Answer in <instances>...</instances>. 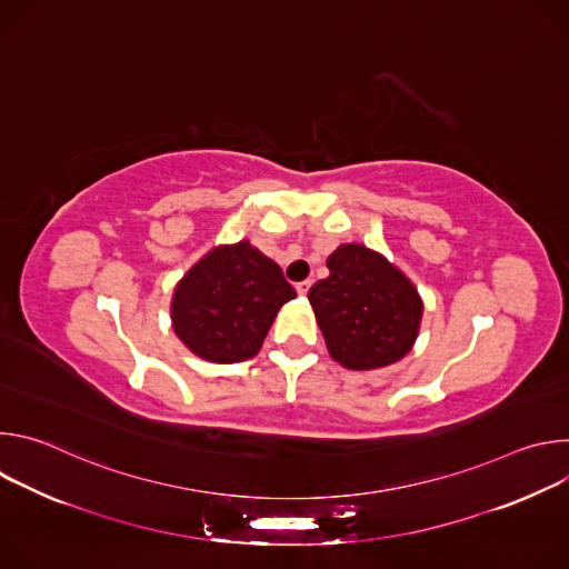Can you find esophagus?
<instances>
[{"label":"esophagus","instance_id":"esophagus-1","mask_svg":"<svg viewBox=\"0 0 569 569\" xmlns=\"http://www.w3.org/2000/svg\"><path fill=\"white\" fill-rule=\"evenodd\" d=\"M310 286H312V281H310V279L299 281V283H297V292H299V297H306V295H308V290H310Z\"/></svg>","mask_w":569,"mask_h":569}]
</instances>
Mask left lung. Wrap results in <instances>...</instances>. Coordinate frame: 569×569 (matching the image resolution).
<instances>
[{
	"label": "left lung",
	"instance_id": "8db88e82",
	"mask_svg": "<svg viewBox=\"0 0 569 569\" xmlns=\"http://www.w3.org/2000/svg\"><path fill=\"white\" fill-rule=\"evenodd\" d=\"M331 274L308 290L329 353L347 369L387 367L417 340L423 303L417 288L358 242L327 261Z\"/></svg>",
	"mask_w": 569,
	"mask_h": 569
}]
</instances>
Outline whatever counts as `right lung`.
Here are the masks:
<instances>
[{
    "label": "right lung",
    "instance_id": "right-lung-1",
    "mask_svg": "<svg viewBox=\"0 0 569 569\" xmlns=\"http://www.w3.org/2000/svg\"><path fill=\"white\" fill-rule=\"evenodd\" d=\"M292 297L281 268L242 240L209 252L178 283L173 329L204 360L242 362L259 353L277 310Z\"/></svg>",
    "mask_w": 569,
    "mask_h": 569
}]
</instances>
